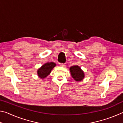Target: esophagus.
<instances>
[{"mask_svg": "<svg viewBox=\"0 0 123 123\" xmlns=\"http://www.w3.org/2000/svg\"><path fill=\"white\" fill-rule=\"evenodd\" d=\"M59 65L61 66V67H64L66 66V63H59Z\"/></svg>", "mask_w": 123, "mask_h": 123, "instance_id": "esophagus-1", "label": "esophagus"}]
</instances>
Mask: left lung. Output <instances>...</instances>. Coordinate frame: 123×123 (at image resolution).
<instances>
[{
  "instance_id": "1",
  "label": "left lung",
  "mask_w": 123,
  "mask_h": 123,
  "mask_svg": "<svg viewBox=\"0 0 123 123\" xmlns=\"http://www.w3.org/2000/svg\"><path fill=\"white\" fill-rule=\"evenodd\" d=\"M69 70L72 78H73L76 81H82L83 79H84V72L82 71L79 66H72L70 67Z\"/></svg>"
}]
</instances>
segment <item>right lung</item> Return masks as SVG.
I'll use <instances>...</instances> for the list:
<instances>
[{"label":"right lung","instance_id":"1","mask_svg":"<svg viewBox=\"0 0 123 123\" xmlns=\"http://www.w3.org/2000/svg\"><path fill=\"white\" fill-rule=\"evenodd\" d=\"M55 66L56 64L54 62H47L44 64L37 70L38 76L41 79H44L50 74Z\"/></svg>","mask_w":123,"mask_h":123}]
</instances>
